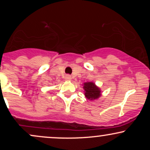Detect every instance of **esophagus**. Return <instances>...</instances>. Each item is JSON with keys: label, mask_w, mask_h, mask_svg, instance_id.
Listing matches in <instances>:
<instances>
[{"label": "esophagus", "mask_w": 150, "mask_h": 150, "mask_svg": "<svg viewBox=\"0 0 150 150\" xmlns=\"http://www.w3.org/2000/svg\"><path fill=\"white\" fill-rule=\"evenodd\" d=\"M65 79H66L67 80H71V76H70V75H66V77H65Z\"/></svg>", "instance_id": "esophagus-1"}]
</instances>
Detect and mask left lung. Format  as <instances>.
<instances>
[{"label": "left lung", "mask_w": 150, "mask_h": 150, "mask_svg": "<svg viewBox=\"0 0 150 150\" xmlns=\"http://www.w3.org/2000/svg\"><path fill=\"white\" fill-rule=\"evenodd\" d=\"M84 89L85 92V97L90 100L97 99L101 95L100 89L93 82H89L84 83Z\"/></svg>", "instance_id": "left-lung-1"}]
</instances>
